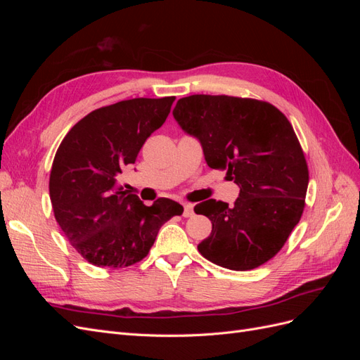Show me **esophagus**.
<instances>
[{"mask_svg":"<svg viewBox=\"0 0 360 360\" xmlns=\"http://www.w3.org/2000/svg\"><path fill=\"white\" fill-rule=\"evenodd\" d=\"M193 214V205L189 202L183 204V216L184 217H191Z\"/></svg>","mask_w":360,"mask_h":360,"instance_id":"34e87169","label":"esophagus"}]
</instances>
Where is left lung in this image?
<instances>
[{"mask_svg": "<svg viewBox=\"0 0 360 360\" xmlns=\"http://www.w3.org/2000/svg\"><path fill=\"white\" fill-rule=\"evenodd\" d=\"M172 114L200 139L207 165L226 169L240 188L233 207L216 200L195 205V213L212 221L200 254L240 271L267 263L299 224L309 181L288 118L269 102L225 94L181 97Z\"/></svg>", "mask_w": 360, "mask_h": 360, "instance_id": "1", "label": "left lung"}]
</instances>
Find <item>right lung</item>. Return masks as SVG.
Segmentation results:
<instances>
[{
	"mask_svg": "<svg viewBox=\"0 0 360 360\" xmlns=\"http://www.w3.org/2000/svg\"><path fill=\"white\" fill-rule=\"evenodd\" d=\"M174 96L129 99L94 110L64 136L52 162L49 197L56 221L82 258L97 267H129L148 255L160 226L183 207L169 198L146 205L118 183L171 111Z\"/></svg>",
	"mask_w": 360,
	"mask_h": 360,
	"instance_id": "1",
	"label": "right lung"
}]
</instances>
